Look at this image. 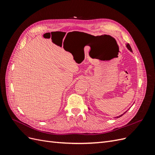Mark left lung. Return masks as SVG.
I'll use <instances>...</instances> for the list:
<instances>
[{
    "instance_id": "8db88e82",
    "label": "left lung",
    "mask_w": 155,
    "mask_h": 155,
    "mask_svg": "<svg viewBox=\"0 0 155 155\" xmlns=\"http://www.w3.org/2000/svg\"><path fill=\"white\" fill-rule=\"evenodd\" d=\"M126 47L127 48V49L130 51H131V52H133V50H132V49H131V47H130V46L129 45V43H127V44H126ZM127 112V111H126ZM125 112H124V114H125ZM121 114V115H120V116H117V117H116V118H120V117H121V116H123V114Z\"/></svg>"
}]
</instances>
